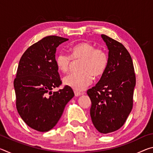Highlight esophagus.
<instances>
[{"label":"esophagus","instance_id":"obj_1","mask_svg":"<svg viewBox=\"0 0 153 153\" xmlns=\"http://www.w3.org/2000/svg\"><path fill=\"white\" fill-rule=\"evenodd\" d=\"M74 94H75V96H76V97H79V96L82 94V93L80 92H78V91H76V90H75Z\"/></svg>","mask_w":153,"mask_h":153}]
</instances>
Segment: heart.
I'll return each mask as SVG.
<instances>
[{"mask_svg": "<svg viewBox=\"0 0 153 153\" xmlns=\"http://www.w3.org/2000/svg\"><path fill=\"white\" fill-rule=\"evenodd\" d=\"M71 55L60 52L55 58L58 69L66 73L70 69L72 59L81 60L79 64V72L67 75L63 78L65 85L77 91H82L92 84L93 76L98 77L104 74L107 69L108 57L105 49L96 48L90 42H81L69 49Z\"/></svg>", "mask_w": 153, "mask_h": 153, "instance_id": "1", "label": "heart"}]
</instances>
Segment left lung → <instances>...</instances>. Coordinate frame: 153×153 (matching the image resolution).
<instances>
[{
	"label": "left lung",
	"instance_id": "left-lung-1",
	"mask_svg": "<svg viewBox=\"0 0 153 153\" xmlns=\"http://www.w3.org/2000/svg\"><path fill=\"white\" fill-rule=\"evenodd\" d=\"M101 37L108 49V65L99 82L87 94L92 102L93 125L100 133L108 134L121 128L132 109L136 76L125 46L105 34Z\"/></svg>",
	"mask_w": 153,
	"mask_h": 153
}]
</instances>
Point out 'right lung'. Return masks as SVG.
Masks as SVG:
<instances>
[{"label": "right lung", "mask_w": 153, "mask_h": 153, "mask_svg": "<svg viewBox=\"0 0 153 153\" xmlns=\"http://www.w3.org/2000/svg\"><path fill=\"white\" fill-rule=\"evenodd\" d=\"M68 40L46 36L30 46L20 59L13 82L17 110L24 122L38 131L53 128L74 97L68 86L51 91L62 84L55 62L56 48Z\"/></svg>", "instance_id": "obj_1"}]
</instances>
